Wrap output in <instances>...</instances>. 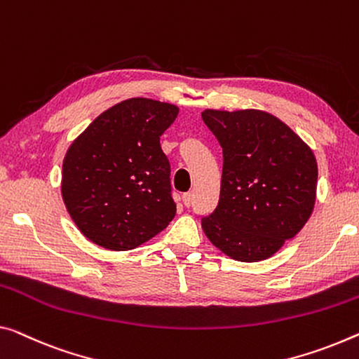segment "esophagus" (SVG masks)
<instances>
[{"instance_id":"obj_1","label":"esophagus","mask_w":359,"mask_h":359,"mask_svg":"<svg viewBox=\"0 0 359 359\" xmlns=\"http://www.w3.org/2000/svg\"><path fill=\"white\" fill-rule=\"evenodd\" d=\"M192 198H194V194H192V192H186V194L183 196V203L186 207L192 205Z\"/></svg>"}]
</instances>
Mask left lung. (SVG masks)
Returning a JSON list of instances; mask_svg holds the SVG:
<instances>
[{
    "mask_svg": "<svg viewBox=\"0 0 359 359\" xmlns=\"http://www.w3.org/2000/svg\"><path fill=\"white\" fill-rule=\"evenodd\" d=\"M202 120L223 149L219 201L202 218L203 233L233 260H266L311 217L316 157L299 135L264 110L205 109Z\"/></svg>",
    "mask_w": 359,
    "mask_h": 359,
    "instance_id": "obj_1",
    "label": "left lung"
}]
</instances>
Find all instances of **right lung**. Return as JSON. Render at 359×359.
<instances>
[{"label":"right lung","instance_id":"obj_1","mask_svg":"<svg viewBox=\"0 0 359 359\" xmlns=\"http://www.w3.org/2000/svg\"><path fill=\"white\" fill-rule=\"evenodd\" d=\"M180 109L131 97L96 117L62 163V198L76 228L96 245L131 250L172 222L176 203L161 136Z\"/></svg>","mask_w":359,"mask_h":359}]
</instances>
